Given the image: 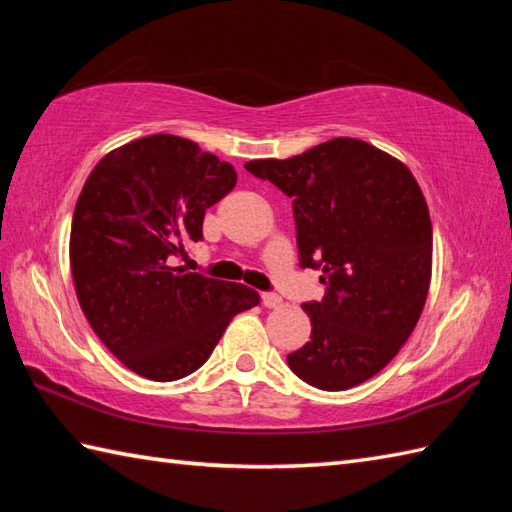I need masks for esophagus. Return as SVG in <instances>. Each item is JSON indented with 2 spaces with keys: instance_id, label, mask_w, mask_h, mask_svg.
I'll list each match as a JSON object with an SVG mask.
<instances>
[{
  "instance_id": "esophagus-1",
  "label": "esophagus",
  "mask_w": 512,
  "mask_h": 512,
  "mask_svg": "<svg viewBox=\"0 0 512 512\" xmlns=\"http://www.w3.org/2000/svg\"><path fill=\"white\" fill-rule=\"evenodd\" d=\"M262 301H264L266 308H281V306H284V299H281L277 292H264Z\"/></svg>"
}]
</instances>
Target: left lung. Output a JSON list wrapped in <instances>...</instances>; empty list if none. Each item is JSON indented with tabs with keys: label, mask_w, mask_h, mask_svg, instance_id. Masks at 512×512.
<instances>
[{
	"label": "left lung",
	"mask_w": 512,
	"mask_h": 512,
	"mask_svg": "<svg viewBox=\"0 0 512 512\" xmlns=\"http://www.w3.org/2000/svg\"><path fill=\"white\" fill-rule=\"evenodd\" d=\"M244 167L292 198L299 264L323 273V299L301 306L312 332L288 354L290 369L325 391L365 383L405 345L427 301L433 231L416 178L356 138Z\"/></svg>",
	"instance_id": "1"
}]
</instances>
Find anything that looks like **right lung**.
Instances as JSON below:
<instances>
[{
  "instance_id": "1",
  "label": "right lung",
  "mask_w": 512,
  "mask_h": 512,
  "mask_svg": "<svg viewBox=\"0 0 512 512\" xmlns=\"http://www.w3.org/2000/svg\"><path fill=\"white\" fill-rule=\"evenodd\" d=\"M235 182L233 165L171 134L110 151L85 180L70 233L76 297L132 372L158 383L193 374L235 314L259 303L253 288L176 266Z\"/></svg>"
}]
</instances>
